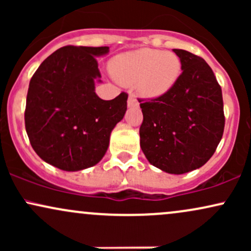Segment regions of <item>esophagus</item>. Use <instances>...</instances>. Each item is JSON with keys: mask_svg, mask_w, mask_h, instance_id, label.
<instances>
[{"mask_svg": "<svg viewBox=\"0 0 251 251\" xmlns=\"http://www.w3.org/2000/svg\"><path fill=\"white\" fill-rule=\"evenodd\" d=\"M127 106L128 107H138V106H139V102L137 101V99H135V97L133 96V94H129L128 96Z\"/></svg>", "mask_w": 251, "mask_h": 251, "instance_id": "1", "label": "esophagus"}]
</instances>
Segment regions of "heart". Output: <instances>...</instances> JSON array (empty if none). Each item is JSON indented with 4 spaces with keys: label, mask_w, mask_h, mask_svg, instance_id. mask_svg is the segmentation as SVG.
<instances>
[{
    "label": "heart",
    "mask_w": 251,
    "mask_h": 251,
    "mask_svg": "<svg viewBox=\"0 0 251 251\" xmlns=\"http://www.w3.org/2000/svg\"><path fill=\"white\" fill-rule=\"evenodd\" d=\"M109 71L122 85H135L139 96L157 99L168 94L178 82L181 61L172 51L140 48L114 56Z\"/></svg>",
    "instance_id": "heart-1"
}]
</instances>
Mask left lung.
I'll list each match as a JSON object with an SVG mask.
<instances>
[{
  "label": "left lung",
  "mask_w": 251,
  "mask_h": 251,
  "mask_svg": "<svg viewBox=\"0 0 251 251\" xmlns=\"http://www.w3.org/2000/svg\"><path fill=\"white\" fill-rule=\"evenodd\" d=\"M181 75L165 96L142 101L140 148L150 164L164 172L183 175L204 165L224 131L222 89L205 60L174 50Z\"/></svg>",
  "instance_id": "8db88e82"
}]
</instances>
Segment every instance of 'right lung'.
<instances>
[{"label":"right lung","mask_w":251,"mask_h":251,"mask_svg":"<svg viewBox=\"0 0 251 251\" xmlns=\"http://www.w3.org/2000/svg\"><path fill=\"white\" fill-rule=\"evenodd\" d=\"M108 47L66 46L50 54L34 73L25 103V131L36 154L63 170L97 165L109 145L111 132L127 109V94L102 100L96 57Z\"/></svg>","instance_id":"add662e5"}]
</instances>
